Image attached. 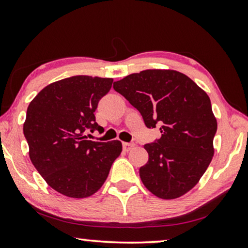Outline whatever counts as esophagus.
<instances>
[{"label": "esophagus", "mask_w": 248, "mask_h": 248, "mask_svg": "<svg viewBox=\"0 0 248 248\" xmlns=\"http://www.w3.org/2000/svg\"><path fill=\"white\" fill-rule=\"evenodd\" d=\"M134 143H132V142H123V149L125 151H130L131 149L134 148Z\"/></svg>", "instance_id": "1"}]
</instances>
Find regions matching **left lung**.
Here are the masks:
<instances>
[{
	"label": "left lung",
	"instance_id": "obj_1",
	"mask_svg": "<svg viewBox=\"0 0 248 248\" xmlns=\"http://www.w3.org/2000/svg\"><path fill=\"white\" fill-rule=\"evenodd\" d=\"M161 138L144 145L149 160L140 177L152 194L177 199L194 187L212 160L217 120L204 90L174 70H144L114 83Z\"/></svg>",
	"mask_w": 248,
	"mask_h": 248
}]
</instances>
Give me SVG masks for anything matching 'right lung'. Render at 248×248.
I'll return each mask as SVG.
<instances>
[{
    "label": "right lung",
    "mask_w": 248,
    "mask_h": 248,
    "mask_svg": "<svg viewBox=\"0 0 248 248\" xmlns=\"http://www.w3.org/2000/svg\"><path fill=\"white\" fill-rule=\"evenodd\" d=\"M113 79L76 76L44 88L27 109L23 134L32 165L53 189L81 199L99 189L122 152L121 141L87 140L103 132L94 117Z\"/></svg>",
    "instance_id": "1"
}]
</instances>
